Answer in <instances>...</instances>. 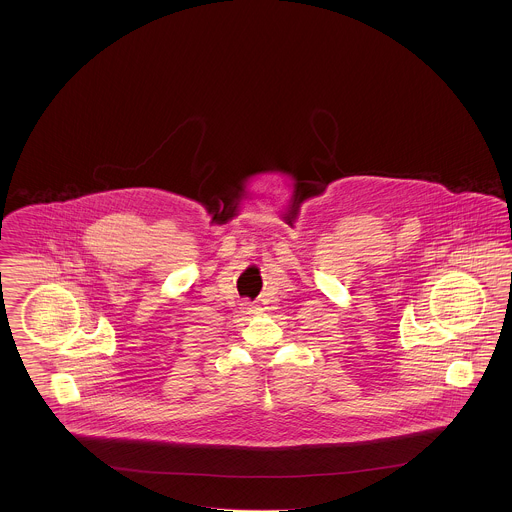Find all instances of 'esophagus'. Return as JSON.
I'll return each mask as SVG.
<instances>
[{
    "label": "esophagus",
    "mask_w": 512,
    "mask_h": 512,
    "mask_svg": "<svg viewBox=\"0 0 512 512\" xmlns=\"http://www.w3.org/2000/svg\"><path fill=\"white\" fill-rule=\"evenodd\" d=\"M244 308H246L247 312H255V310H259V308L253 307V305H249V303H246Z\"/></svg>",
    "instance_id": "1"
}]
</instances>
